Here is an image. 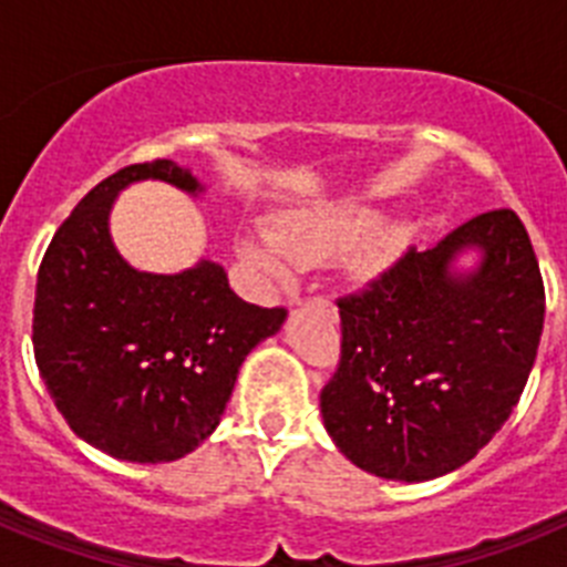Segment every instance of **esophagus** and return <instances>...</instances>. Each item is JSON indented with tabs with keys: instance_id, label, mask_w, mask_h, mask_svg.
Instances as JSON below:
<instances>
[{
	"instance_id": "34e87169",
	"label": "esophagus",
	"mask_w": 567,
	"mask_h": 567,
	"mask_svg": "<svg viewBox=\"0 0 567 567\" xmlns=\"http://www.w3.org/2000/svg\"><path fill=\"white\" fill-rule=\"evenodd\" d=\"M300 300H303V298H298V295H292V303H300Z\"/></svg>"
}]
</instances>
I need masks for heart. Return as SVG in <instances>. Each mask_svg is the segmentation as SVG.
<instances>
[{
    "mask_svg": "<svg viewBox=\"0 0 567 567\" xmlns=\"http://www.w3.org/2000/svg\"><path fill=\"white\" fill-rule=\"evenodd\" d=\"M374 213L365 207L298 209L278 218L272 235H244L238 252L269 275H287L289 264H307L329 252L349 247L360 234L364 238L349 252V272L358 278H374L392 260L400 244V229L392 224L374 227Z\"/></svg>",
    "mask_w": 567,
    "mask_h": 567,
    "instance_id": "b5f03b06",
    "label": "heart"
}]
</instances>
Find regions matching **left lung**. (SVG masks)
I'll use <instances>...</instances> for the list:
<instances>
[{"label": "left lung", "mask_w": 567, "mask_h": 567, "mask_svg": "<svg viewBox=\"0 0 567 567\" xmlns=\"http://www.w3.org/2000/svg\"><path fill=\"white\" fill-rule=\"evenodd\" d=\"M343 349L320 414L346 460L423 483L468 463L537 360L545 289L514 209H491L338 300Z\"/></svg>", "instance_id": "left-lung-1"}]
</instances>
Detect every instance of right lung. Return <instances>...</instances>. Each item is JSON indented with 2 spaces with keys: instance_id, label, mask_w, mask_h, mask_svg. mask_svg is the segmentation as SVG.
<instances>
[{
  "instance_id": "1",
  "label": "right lung",
  "mask_w": 567,
  "mask_h": 567,
  "mask_svg": "<svg viewBox=\"0 0 567 567\" xmlns=\"http://www.w3.org/2000/svg\"><path fill=\"white\" fill-rule=\"evenodd\" d=\"M138 182L193 198L207 193L193 169L169 158L124 167L90 189L39 267L33 354L84 443L127 463H173L215 432L240 363L280 332L287 312L240 300L209 258L173 275L127 264L110 213Z\"/></svg>"
}]
</instances>
